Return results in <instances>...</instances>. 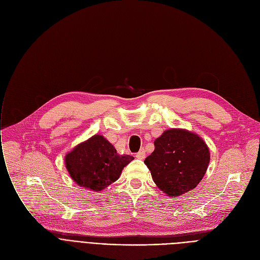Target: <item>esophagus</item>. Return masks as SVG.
Segmentation results:
<instances>
[{
  "instance_id": "1",
  "label": "esophagus",
  "mask_w": 260,
  "mask_h": 260,
  "mask_svg": "<svg viewBox=\"0 0 260 260\" xmlns=\"http://www.w3.org/2000/svg\"><path fill=\"white\" fill-rule=\"evenodd\" d=\"M136 157H137L138 159H144L145 158V151H144V148H141L140 151L136 154Z\"/></svg>"
}]
</instances>
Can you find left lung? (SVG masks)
Listing matches in <instances>:
<instances>
[{
	"label": "left lung",
	"instance_id": "left-lung-1",
	"mask_svg": "<svg viewBox=\"0 0 260 260\" xmlns=\"http://www.w3.org/2000/svg\"><path fill=\"white\" fill-rule=\"evenodd\" d=\"M154 144L155 151L144 163L162 192L176 197L195 188L210 162L206 142L196 134L172 128L163 133Z\"/></svg>",
	"mask_w": 260,
	"mask_h": 260
}]
</instances>
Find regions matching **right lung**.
I'll return each instance as SVG.
<instances>
[{
	"instance_id": "add662e5",
	"label": "right lung",
	"mask_w": 260,
	"mask_h": 260,
	"mask_svg": "<svg viewBox=\"0 0 260 260\" xmlns=\"http://www.w3.org/2000/svg\"><path fill=\"white\" fill-rule=\"evenodd\" d=\"M132 160V156L118 155L103 136L94 135L66 155L65 165L78 185L99 192L115 182Z\"/></svg>"
}]
</instances>
